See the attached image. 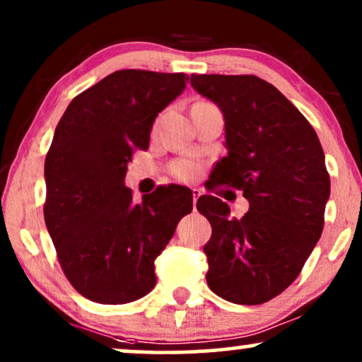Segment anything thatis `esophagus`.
Returning a JSON list of instances; mask_svg holds the SVG:
<instances>
[{"mask_svg":"<svg viewBox=\"0 0 362 362\" xmlns=\"http://www.w3.org/2000/svg\"><path fill=\"white\" fill-rule=\"evenodd\" d=\"M201 194H203V191L198 189V187H192V201H194V204Z\"/></svg>","mask_w":362,"mask_h":362,"instance_id":"obj_1","label":"esophagus"}]
</instances>
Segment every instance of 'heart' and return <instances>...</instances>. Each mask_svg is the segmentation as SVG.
Masks as SVG:
<instances>
[{
  "instance_id": "1",
  "label": "heart",
  "mask_w": 362,
  "mask_h": 362,
  "mask_svg": "<svg viewBox=\"0 0 362 362\" xmlns=\"http://www.w3.org/2000/svg\"><path fill=\"white\" fill-rule=\"evenodd\" d=\"M171 173L177 177V180L189 181L196 175H198V164L192 163V161H187V159H181V161L173 164Z\"/></svg>"
}]
</instances>
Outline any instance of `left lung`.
Instances as JSON below:
<instances>
[{
  "label": "left lung",
  "instance_id": "left-lung-1",
  "mask_svg": "<svg viewBox=\"0 0 362 362\" xmlns=\"http://www.w3.org/2000/svg\"><path fill=\"white\" fill-rule=\"evenodd\" d=\"M191 86L224 116L228 156L214 180L250 201L238 219L216 196L198 199L213 228L206 281L219 298L256 306L298 278L321 238L331 192L325 151L298 107L255 74H191Z\"/></svg>",
  "mask_w": 362,
  "mask_h": 362
}]
</instances>
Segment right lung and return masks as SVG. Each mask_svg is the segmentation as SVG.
Segmentation results:
<instances>
[{"label":"right lung","mask_w":362,"mask_h":362,"mask_svg":"<svg viewBox=\"0 0 362 362\" xmlns=\"http://www.w3.org/2000/svg\"><path fill=\"white\" fill-rule=\"evenodd\" d=\"M185 73L119 69L69 103L45 161V223L63 273L89 301L124 304L156 284L154 259L192 194L159 187L133 203V151L149 146L158 112L185 91Z\"/></svg>","instance_id":"right-lung-1"}]
</instances>
